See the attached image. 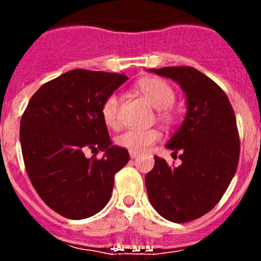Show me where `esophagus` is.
<instances>
[{
    "mask_svg": "<svg viewBox=\"0 0 261 261\" xmlns=\"http://www.w3.org/2000/svg\"><path fill=\"white\" fill-rule=\"evenodd\" d=\"M139 155H140V153H137V152L130 151V157L131 158H136V157H139Z\"/></svg>",
    "mask_w": 261,
    "mask_h": 261,
    "instance_id": "34e87169",
    "label": "esophagus"
}]
</instances>
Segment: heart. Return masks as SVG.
<instances>
[{
  "instance_id": "1",
  "label": "heart",
  "mask_w": 261,
  "mask_h": 261,
  "mask_svg": "<svg viewBox=\"0 0 261 261\" xmlns=\"http://www.w3.org/2000/svg\"><path fill=\"white\" fill-rule=\"evenodd\" d=\"M135 89L142 95L149 104L157 108L158 119L164 122H172L175 119L173 104L175 101L174 88L167 81L158 77H146L140 80ZM119 110H120V98L116 93H112L101 104V118L107 126H119ZM162 134L157 128H128L116 139V143L130 151L145 152L161 140Z\"/></svg>"
}]
</instances>
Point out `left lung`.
Here are the masks:
<instances>
[{"instance_id":"left-lung-1","label":"left lung","mask_w":261,"mask_h":261,"mask_svg":"<svg viewBox=\"0 0 261 261\" xmlns=\"http://www.w3.org/2000/svg\"><path fill=\"white\" fill-rule=\"evenodd\" d=\"M151 72L181 86L188 113L167 143L182 163L169 166L154 157L146 175L151 203L170 222L185 223L211 211L222 199L238 167L241 141L234 110L223 89L190 66L163 67Z\"/></svg>"}]
</instances>
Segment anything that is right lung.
Returning a JSON list of instances; mask_svg holds the SVG:
<instances>
[{
    "instance_id": "add662e5",
    "label": "right lung",
    "mask_w": 261,
    "mask_h": 261,
    "mask_svg": "<svg viewBox=\"0 0 261 261\" xmlns=\"http://www.w3.org/2000/svg\"><path fill=\"white\" fill-rule=\"evenodd\" d=\"M127 77L124 73L68 71L44 83L20 119L27 174L41 200L66 218L83 220L109 201L114 176L130 160L112 146L100 108ZM104 150L101 159L84 155Z\"/></svg>"
}]
</instances>
